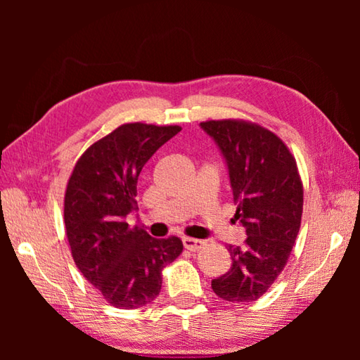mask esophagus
<instances>
[{"mask_svg": "<svg viewBox=\"0 0 360 360\" xmlns=\"http://www.w3.org/2000/svg\"><path fill=\"white\" fill-rule=\"evenodd\" d=\"M182 245H184L186 249L188 251H198L200 248L203 246V241L202 240H197V238H182Z\"/></svg>", "mask_w": 360, "mask_h": 360, "instance_id": "obj_1", "label": "esophagus"}]
</instances>
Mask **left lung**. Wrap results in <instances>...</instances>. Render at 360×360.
<instances>
[{"label": "left lung", "mask_w": 360, "mask_h": 360, "mask_svg": "<svg viewBox=\"0 0 360 360\" xmlns=\"http://www.w3.org/2000/svg\"><path fill=\"white\" fill-rule=\"evenodd\" d=\"M200 127L224 158L235 219L248 235L243 248H227L230 270L211 288L222 300L254 302L283 271L300 230L303 186L295 158L275 133L249 122L210 120Z\"/></svg>", "instance_id": "left-lung-1"}]
</instances>
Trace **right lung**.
Instances as JSON below:
<instances>
[{"instance_id":"obj_1","label":"right lung","mask_w":360,"mask_h":360,"mask_svg":"<svg viewBox=\"0 0 360 360\" xmlns=\"http://www.w3.org/2000/svg\"><path fill=\"white\" fill-rule=\"evenodd\" d=\"M181 127L125 124L79 158L65 193V227L84 278L115 308L135 309L160 294L163 266L182 252L176 236L155 240L130 229L138 176Z\"/></svg>"}]
</instances>
